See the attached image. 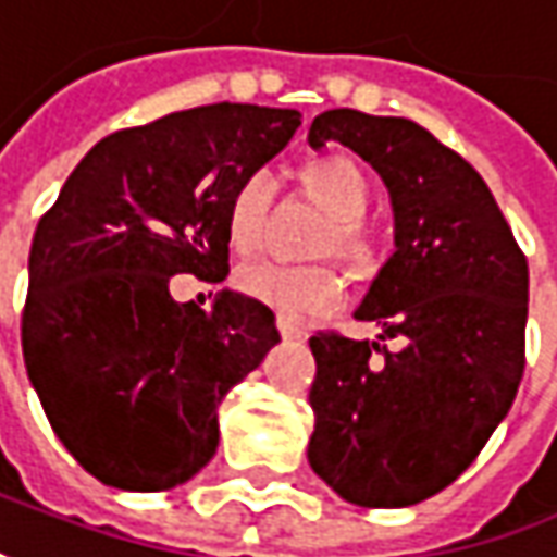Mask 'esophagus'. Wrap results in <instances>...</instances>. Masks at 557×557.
Segmentation results:
<instances>
[{"mask_svg": "<svg viewBox=\"0 0 557 557\" xmlns=\"http://www.w3.org/2000/svg\"><path fill=\"white\" fill-rule=\"evenodd\" d=\"M278 332H282V338H285V342H300V338H304V329L288 320H278Z\"/></svg>", "mask_w": 557, "mask_h": 557, "instance_id": "esophagus-1", "label": "esophagus"}]
</instances>
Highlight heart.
Here are the masks:
<instances>
[{"label": "heart", "mask_w": 557, "mask_h": 557, "mask_svg": "<svg viewBox=\"0 0 557 557\" xmlns=\"http://www.w3.org/2000/svg\"><path fill=\"white\" fill-rule=\"evenodd\" d=\"M313 197L332 215V228L322 237V250H332L335 257H345L350 263H363L370 247L360 232V219L370 207V184L363 172L345 159L329 156L317 162L307 175ZM278 178L272 169H253L244 182L237 184L228 203V237L240 253L253 250L260 244L265 228V215L275 200ZM237 292L250 300L269 307L278 320L304 322L325 317L338 310L345 285L332 265H288L275 260H257L237 269Z\"/></svg>", "instance_id": "obj_1"}]
</instances>
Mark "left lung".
Here are the masks:
<instances>
[{
    "label": "left lung",
    "mask_w": 557,
    "mask_h": 557,
    "mask_svg": "<svg viewBox=\"0 0 557 557\" xmlns=\"http://www.w3.org/2000/svg\"><path fill=\"white\" fill-rule=\"evenodd\" d=\"M307 140L367 159L395 209V253L354 310L382 332L375 342L310 338L307 460L350 505L407 508L451 486L508 417L530 272L480 172L426 127L329 109Z\"/></svg>",
    "instance_id": "left-lung-1"
}]
</instances>
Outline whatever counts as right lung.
<instances>
[{
    "instance_id": "obj_1",
    "label": "right lung",
    "mask_w": 557,
    "mask_h": 557,
    "mask_svg": "<svg viewBox=\"0 0 557 557\" xmlns=\"http://www.w3.org/2000/svg\"><path fill=\"white\" fill-rule=\"evenodd\" d=\"M297 125V109L212 102L109 134L40 219L24 363L55 435L99 483L165 492L197 476L222 398L282 342L247 294L222 288L207 313L169 282H225L232 194Z\"/></svg>"
}]
</instances>
